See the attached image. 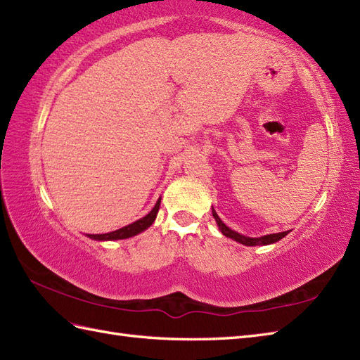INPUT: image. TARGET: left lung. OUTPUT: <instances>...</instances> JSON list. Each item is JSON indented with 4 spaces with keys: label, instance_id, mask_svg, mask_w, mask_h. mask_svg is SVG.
Listing matches in <instances>:
<instances>
[{
    "label": "left lung",
    "instance_id": "obj_1",
    "mask_svg": "<svg viewBox=\"0 0 360 360\" xmlns=\"http://www.w3.org/2000/svg\"><path fill=\"white\" fill-rule=\"evenodd\" d=\"M212 213H213V218L216 221V224H218V227L221 230V233L224 236H227L233 240L239 242V244L242 245H247V247H255V245H270V244H274V242L281 240L282 238H285L290 231H282V233H271V235H265V236H261V238H250V236H244L240 235V233L235 231L229 229L227 225H225L221 218L218 216V213L214 212V208H212Z\"/></svg>",
    "mask_w": 360,
    "mask_h": 360
}]
</instances>
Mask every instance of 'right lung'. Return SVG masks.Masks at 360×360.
<instances>
[{
  "label": "right lung",
  "mask_w": 360,
  "mask_h": 360,
  "mask_svg": "<svg viewBox=\"0 0 360 360\" xmlns=\"http://www.w3.org/2000/svg\"><path fill=\"white\" fill-rule=\"evenodd\" d=\"M160 205H161V199H158L155 207L152 208V212H150L148 214H146L144 218H141V219L135 221L133 224L125 225V227H122L120 230H115V231H110V233H104V235H87V238L95 239V240H120V239H127V238L136 236V235H139V233L147 230L150 225L155 222L158 210H160Z\"/></svg>",
  "instance_id": "right-lung-1"
}]
</instances>
